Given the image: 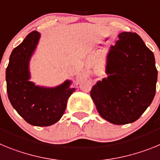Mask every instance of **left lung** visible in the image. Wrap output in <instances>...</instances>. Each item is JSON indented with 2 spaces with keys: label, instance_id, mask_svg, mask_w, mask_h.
Returning <instances> with one entry per match:
<instances>
[{
  "label": "left lung",
  "instance_id": "1",
  "mask_svg": "<svg viewBox=\"0 0 160 160\" xmlns=\"http://www.w3.org/2000/svg\"><path fill=\"white\" fill-rule=\"evenodd\" d=\"M107 55V78L90 96L100 116L116 125L131 123L154 99L158 71L154 53L135 32H122Z\"/></svg>",
  "mask_w": 160,
  "mask_h": 160
}]
</instances>
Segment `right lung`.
I'll use <instances>...</instances> for the list:
<instances>
[{
	"mask_svg": "<svg viewBox=\"0 0 160 160\" xmlns=\"http://www.w3.org/2000/svg\"><path fill=\"white\" fill-rule=\"evenodd\" d=\"M40 38V32L32 31L12 50L5 78L8 99L17 112L31 125L48 127L60 120L75 89L70 87V80L55 87H40L29 81V62Z\"/></svg>",
	"mask_w": 160,
	"mask_h": 160,
	"instance_id": "obj_1",
	"label": "right lung"
}]
</instances>
